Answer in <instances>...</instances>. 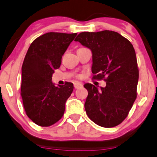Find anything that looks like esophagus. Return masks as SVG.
<instances>
[{"label":"esophagus","mask_w":157,"mask_h":157,"mask_svg":"<svg viewBox=\"0 0 157 157\" xmlns=\"http://www.w3.org/2000/svg\"><path fill=\"white\" fill-rule=\"evenodd\" d=\"M82 87V85L81 83H78V82H75V83L74 84V87H75V89L80 88V87Z\"/></svg>","instance_id":"1"}]
</instances>
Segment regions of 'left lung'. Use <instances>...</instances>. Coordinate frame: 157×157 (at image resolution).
<instances>
[{"label": "left lung", "mask_w": 157, "mask_h": 157, "mask_svg": "<svg viewBox=\"0 0 157 157\" xmlns=\"http://www.w3.org/2000/svg\"><path fill=\"white\" fill-rule=\"evenodd\" d=\"M75 41L92 52L93 78L106 82L101 90L91 84L85 108L93 122L105 128L119 125L137 97L139 68L132 43L117 32H82Z\"/></svg>", "instance_id": "obj_1"}]
</instances>
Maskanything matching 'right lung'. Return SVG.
I'll return each instance as SVG.
<instances>
[{"mask_svg": "<svg viewBox=\"0 0 157 157\" xmlns=\"http://www.w3.org/2000/svg\"><path fill=\"white\" fill-rule=\"evenodd\" d=\"M77 35L49 32L35 39L21 67V96L26 114L40 126L55 124L63 117L65 103L73 85L55 86L52 74L61 64V58Z\"/></svg>", "mask_w": 157, "mask_h": 157, "instance_id": "1", "label": "right lung"}]
</instances>
